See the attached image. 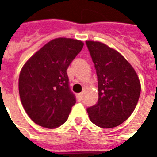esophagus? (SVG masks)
Listing matches in <instances>:
<instances>
[{
	"label": "esophagus",
	"mask_w": 157,
	"mask_h": 157,
	"mask_svg": "<svg viewBox=\"0 0 157 157\" xmlns=\"http://www.w3.org/2000/svg\"><path fill=\"white\" fill-rule=\"evenodd\" d=\"M82 97H83V94H82V93H79V94H77V98H78V99L80 101L82 99Z\"/></svg>",
	"instance_id": "34e87169"
}]
</instances>
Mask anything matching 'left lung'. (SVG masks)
<instances>
[{
    "mask_svg": "<svg viewBox=\"0 0 157 157\" xmlns=\"http://www.w3.org/2000/svg\"><path fill=\"white\" fill-rule=\"evenodd\" d=\"M86 44L98 82V102L86 111L97 126L114 128L134 112L141 89L140 79L135 69L117 50L101 42Z\"/></svg>",
    "mask_w": 157,
    "mask_h": 157,
    "instance_id": "8db88e82",
    "label": "left lung"
}]
</instances>
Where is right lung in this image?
I'll return each instance as SVG.
<instances>
[{"label":"right lung","instance_id":"obj_1","mask_svg":"<svg viewBox=\"0 0 157 157\" xmlns=\"http://www.w3.org/2000/svg\"><path fill=\"white\" fill-rule=\"evenodd\" d=\"M83 45L77 39H53L22 66L18 80L20 99L37 124L55 128L67 120L75 98L69 87L66 71Z\"/></svg>","mask_w":157,"mask_h":157}]
</instances>
